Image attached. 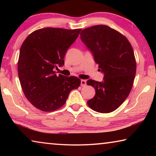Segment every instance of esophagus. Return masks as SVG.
<instances>
[{
	"label": "esophagus",
	"instance_id": "esophagus-1",
	"mask_svg": "<svg viewBox=\"0 0 156 156\" xmlns=\"http://www.w3.org/2000/svg\"><path fill=\"white\" fill-rule=\"evenodd\" d=\"M86 84H87V81H86L85 80H81V81H80V84H81L82 87L85 86Z\"/></svg>",
	"mask_w": 156,
	"mask_h": 156
}]
</instances>
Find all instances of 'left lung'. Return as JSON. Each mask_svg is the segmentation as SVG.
Returning a JSON list of instances; mask_svg holds the SVG:
<instances>
[{
  "label": "left lung",
  "mask_w": 156,
  "mask_h": 156,
  "mask_svg": "<svg viewBox=\"0 0 156 156\" xmlns=\"http://www.w3.org/2000/svg\"><path fill=\"white\" fill-rule=\"evenodd\" d=\"M80 38L93 54L99 72L104 73L103 81L87 82L96 90L88 106L99 113L112 112L123 103L133 87L136 62L131 44L122 34L103 25L84 29Z\"/></svg>",
  "instance_id": "8db88e82"
}]
</instances>
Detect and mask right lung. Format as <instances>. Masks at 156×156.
Instances as JSON below:
<instances>
[{
  "instance_id": "obj_1",
  "label": "right lung",
  "mask_w": 156,
  "mask_h": 156,
  "mask_svg": "<svg viewBox=\"0 0 156 156\" xmlns=\"http://www.w3.org/2000/svg\"><path fill=\"white\" fill-rule=\"evenodd\" d=\"M82 29L47 27L33 31L20 47L18 73L21 87L37 109L53 112L65 105L70 91L78 89L76 76H56L55 68L64 65L67 49Z\"/></svg>"
}]
</instances>
